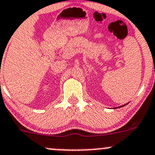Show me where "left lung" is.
Segmentation results:
<instances>
[{"label": "left lung", "instance_id": "8db88e82", "mask_svg": "<svg viewBox=\"0 0 155 155\" xmlns=\"http://www.w3.org/2000/svg\"><path fill=\"white\" fill-rule=\"evenodd\" d=\"M127 104H124V105H123V106H121V107H124V106H125V105H127Z\"/></svg>", "mask_w": 155, "mask_h": 155}]
</instances>
